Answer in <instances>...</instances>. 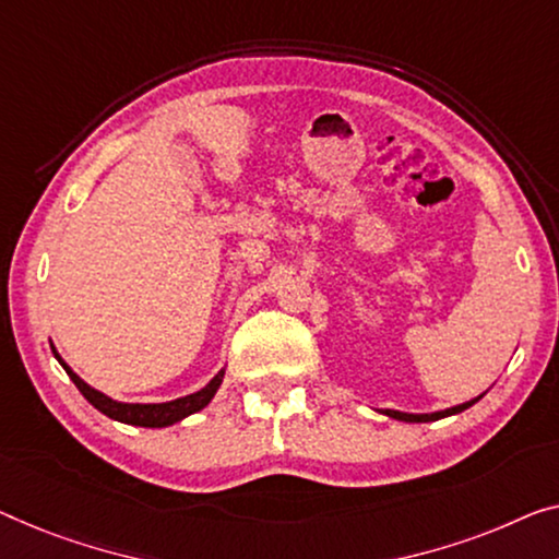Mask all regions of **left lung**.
<instances>
[{"instance_id":"obj_1","label":"left lung","mask_w":559,"mask_h":559,"mask_svg":"<svg viewBox=\"0 0 559 559\" xmlns=\"http://www.w3.org/2000/svg\"><path fill=\"white\" fill-rule=\"evenodd\" d=\"M481 396H485V394L474 396V399H469V402H464V404L449 406V409H441V412H429V414H409V412H396V409H379V412H381V414H386V416H391V419H396V421L424 424V421H437V419H444V416H452V414H460V412H464V409H469V406H472V404H477Z\"/></svg>"}]
</instances>
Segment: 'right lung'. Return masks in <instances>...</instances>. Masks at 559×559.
Listing matches in <instances>:
<instances>
[{
    "instance_id": "right-lung-1",
    "label": "right lung",
    "mask_w": 559,
    "mask_h": 559,
    "mask_svg": "<svg viewBox=\"0 0 559 559\" xmlns=\"http://www.w3.org/2000/svg\"><path fill=\"white\" fill-rule=\"evenodd\" d=\"M49 346H52V354L55 359L60 361L62 369L67 371V377L74 381V386L80 389V394L87 399L90 404L95 406L97 412H103L105 416H110L115 421H122V424H130V427H147V429H163V427H173V424H178L186 419V416L195 414L200 409H205L207 404L213 402L215 391L221 389L223 384V377H226V366L215 373V377L207 381L203 389L193 391V394H186V396H178L173 399V402H157V404H140V402H118V399L103 394V391H97L95 386H90L85 379H80L78 373H74L67 361L57 352L52 341H49Z\"/></svg>"
}]
</instances>
